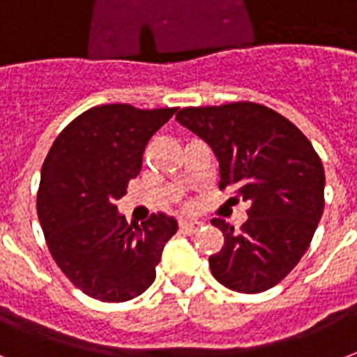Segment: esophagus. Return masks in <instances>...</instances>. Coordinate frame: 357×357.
I'll list each match as a JSON object with an SVG mask.
<instances>
[{"label":"esophagus","mask_w":357,"mask_h":357,"mask_svg":"<svg viewBox=\"0 0 357 357\" xmlns=\"http://www.w3.org/2000/svg\"><path fill=\"white\" fill-rule=\"evenodd\" d=\"M200 227H202V222L200 221H179V228H181V232L185 234H195Z\"/></svg>","instance_id":"34e87169"}]
</instances>
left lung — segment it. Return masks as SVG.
<instances>
[{
    "instance_id": "8db88e82",
    "label": "left lung",
    "mask_w": 357,
    "mask_h": 357,
    "mask_svg": "<svg viewBox=\"0 0 357 357\" xmlns=\"http://www.w3.org/2000/svg\"><path fill=\"white\" fill-rule=\"evenodd\" d=\"M176 119L211 146L221 168L219 189H234L230 200L251 204L239 230L211 221L225 236L221 251L209 257L211 273L234 292H266L311 245L324 211L322 160L292 121L251 100L189 106Z\"/></svg>"
}]
</instances>
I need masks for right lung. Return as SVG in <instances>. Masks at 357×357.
<instances>
[{
  "label": "right lung",
  "instance_id": "right-lung-1",
  "mask_svg": "<svg viewBox=\"0 0 357 357\" xmlns=\"http://www.w3.org/2000/svg\"><path fill=\"white\" fill-rule=\"evenodd\" d=\"M178 108L93 106L52 144L40 170L37 215L59 269L89 298L121 303L155 281L162 247L178 230L153 213L142 227L118 215L119 198L140 174L149 138Z\"/></svg>",
  "mask_w": 357,
  "mask_h": 357
}]
</instances>
